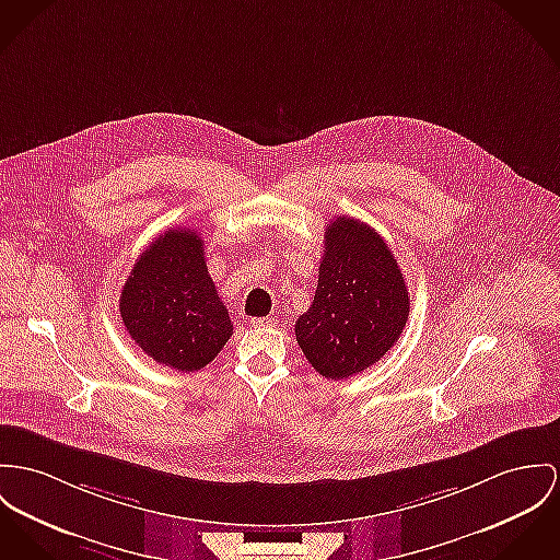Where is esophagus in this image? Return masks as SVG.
Here are the masks:
<instances>
[{"label": "esophagus", "instance_id": "esophagus-1", "mask_svg": "<svg viewBox=\"0 0 560 560\" xmlns=\"http://www.w3.org/2000/svg\"><path fill=\"white\" fill-rule=\"evenodd\" d=\"M275 322H277V319H272V317H254V319H252V326H254V328H268V326H275Z\"/></svg>", "mask_w": 560, "mask_h": 560}]
</instances>
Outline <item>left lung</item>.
<instances>
[{
  "instance_id": "1",
  "label": "left lung",
  "mask_w": 560,
  "mask_h": 560,
  "mask_svg": "<svg viewBox=\"0 0 560 560\" xmlns=\"http://www.w3.org/2000/svg\"><path fill=\"white\" fill-rule=\"evenodd\" d=\"M324 249L315 296L294 330L319 375L347 380L398 341L409 292L394 254L371 225L337 217L326 225Z\"/></svg>"
}]
</instances>
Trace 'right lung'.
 I'll return each instance as SVG.
<instances>
[{"instance_id":"add662e5","label":"right lung","mask_w":560,"mask_h":560,"mask_svg":"<svg viewBox=\"0 0 560 560\" xmlns=\"http://www.w3.org/2000/svg\"><path fill=\"white\" fill-rule=\"evenodd\" d=\"M124 326L147 355L183 373L205 369L232 337L196 230L176 228L136 259L121 290Z\"/></svg>"}]
</instances>
